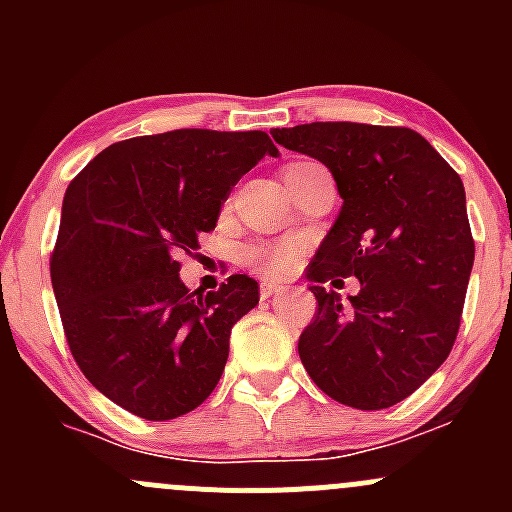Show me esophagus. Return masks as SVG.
Here are the masks:
<instances>
[{
	"label": "esophagus",
	"mask_w": 512,
	"mask_h": 512,
	"mask_svg": "<svg viewBox=\"0 0 512 512\" xmlns=\"http://www.w3.org/2000/svg\"><path fill=\"white\" fill-rule=\"evenodd\" d=\"M282 289H285V287L277 285V282H262V285H260V294L267 299V297H272V294L282 292Z\"/></svg>",
	"instance_id": "obj_1"
}]
</instances>
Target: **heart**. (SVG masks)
I'll list each match as a JSON object with an SVG mask.
<instances>
[{"label": "heart", "instance_id": "1", "mask_svg": "<svg viewBox=\"0 0 512 512\" xmlns=\"http://www.w3.org/2000/svg\"><path fill=\"white\" fill-rule=\"evenodd\" d=\"M302 257V242L297 237H282L275 242H257L245 250V262L252 272L267 280L285 277Z\"/></svg>", "mask_w": 512, "mask_h": 512}]
</instances>
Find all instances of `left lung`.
<instances>
[{
    "instance_id": "obj_1",
    "label": "left lung",
    "mask_w": 512,
    "mask_h": 512,
    "mask_svg": "<svg viewBox=\"0 0 512 512\" xmlns=\"http://www.w3.org/2000/svg\"><path fill=\"white\" fill-rule=\"evenodd\" d=\"M272 138L327 165L344 200L307 270L317 314L299 359L339 404L389 409L446 361L461 327L476 257L463 180L411 128L327 121ZM342 276L362 285L349 305L323 289Z\"/></svg>"
}]
</instances>
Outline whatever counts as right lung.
Wrapping results in <instances>:
<instances>
[{
  "mask_svg": "<svg viewBox=\"0 0 512 512\" xmlns=\"http://www.w3.org/2000/svg\"><path fill=\"white\" fill-rule=\"evenodd\" d=\"M277 153L265 131L180 128L113 143L71 180L51 285L76 364L113 404L170 421L213 394L260 287L232 275L190 292L178 255L215 230L232 185Z\"/></svg>",
  "mask_w": 512,
  "mask_h": 512,
  "instance_id": "1",
  "label": "right lung"
}]
</instances>
